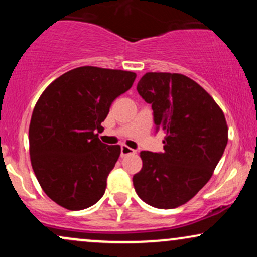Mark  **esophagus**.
I'll return each instance as SVG.
<instances>
[{
  "label": "esophagus",
  "instance_id": "obj_1",
  "mask_svg": "<svg viewBox=\"0 0 257 257\" xmlns=\"http://www.w3.org/2000/svg\"><path fill=\"white\" fill-rule=\"evenodd\" d=\"M135 152H137V151L131 149V147H128L125 145L120 146V156H122V157H124V156H126V155H134Z\"/></svg>",
  "mask_w": 257,
  "mask_h": 257
}]
</instances>
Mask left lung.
<instances>
[{"label":"left lung","mask_w":257,"mask_h":257,"mask_svg":"<svg viewBox=\"0 0 257 257\" xmlns=\"http://www.w3.org/2000/svg\"><path fill=\"white\" fill-rule=\"evenodd\" d=\"M138 93L152 105L156 132H164V151H143L133 176L135 192L158 209L185 204L204 187L222 157L228 128L215 100L180 73L147 72Z\"/></svg>","instance_id":"left-lung-1"}]
</instances>
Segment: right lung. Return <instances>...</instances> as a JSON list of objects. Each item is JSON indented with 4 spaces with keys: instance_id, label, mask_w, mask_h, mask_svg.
<instances>
[{
    "instance_id": "add662e5",
    "label": "right lung",
    "mask_w": 257,
    "mask_h": 257,
    "mask_svg": "<svg viewBox=\"0 0 257 257\" xmlns=\"http://www.w3.org/2000/svg\"><path fill=\"white\" fill-rule=\"evenodd\" d=\"M135 77L131 71L82 66L61 75L40 96L29 128L31 164L57 204L82 210L104 196L120 146L102 144L96 132Z\"/></svg>"
}]
</instances>
